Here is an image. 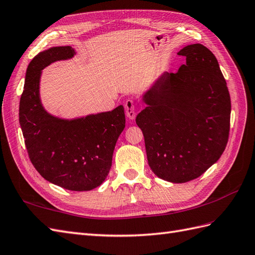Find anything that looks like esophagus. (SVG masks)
<instances>
[{
  "instance_id": "esophagus-1",
  "label": "esophagus",
  "mask_w": 255,
  "mask_h": 255,
  "mask_svg": "<svg viewBox=\"0 0 255 255\" xmlns=\"http://www.w3.org/2000/svg\"><path fill=\"white\" fill-rule=\"evenodd\" d=\"M125 111L126 115L129 120H134L135 117V110H134V102L132 100H127L125 103Z\"/></svg>"
}]
</instances>
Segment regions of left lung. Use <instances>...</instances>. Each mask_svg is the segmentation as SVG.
Instances as JSON below:
<instances>
[{"label":"left lung","mask_w":255,"mask_h":255,"mask_svg":"<svg viewBox=\"0 0 255 255\" xmlns=\"http://www.w3.org/2000/svg\"><path fill=\"white\" fill-rule=\"evenodd\" d=\"M178 55L177 73H161L142 95L135 123L144 135L148 165L158 178L185 183L219 160L230 133L231 97L217 58L201 44Z\"/></svg>","instance_id":"8db88e82"}]
</instances>
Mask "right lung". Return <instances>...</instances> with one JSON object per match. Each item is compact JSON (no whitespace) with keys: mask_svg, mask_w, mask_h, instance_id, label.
Returning <instances> with one entry per match:
<instances>
[{"mask_svg":"<svg viewBox=\"0 0 255 255\" xmlns=\"http://www.w3.org/2000/svg\"><path fill=\"white\" fill-rule=\"evenodd\" d=\"M75 55L71 46H57L31 60L19 103V123L37 172L55 185L83 192L100 186L107 179L126 120L123 106L75 119H62L44 109L40 96L42 71Z\"/></svg>","mask_w":255,"mask_h":255,"instance_id":"add662e5","label":"right lung"}]
</instances>
